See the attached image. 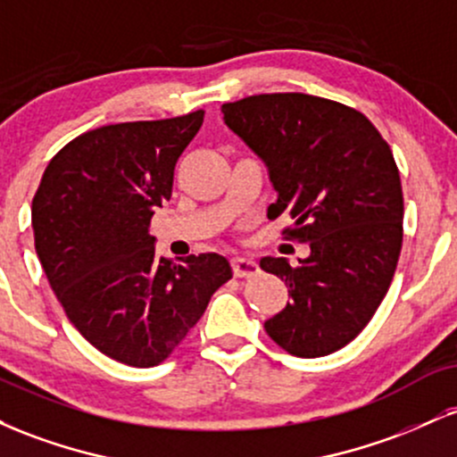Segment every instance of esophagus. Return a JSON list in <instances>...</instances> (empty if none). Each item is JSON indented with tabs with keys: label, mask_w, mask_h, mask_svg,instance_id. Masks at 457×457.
I'll return each mask as SVG.
<instances>
[{
	"label": "esophagus",
	"mask_w": 457,
	"mask_h": 457,
	"mask_svg": "<svg viewBox=\"0 0 457 457\" xmlns=\"http://www.w3.org/2000/svg\"><path fill=\"white\" fill-rule=\"evenodd\" d=\"M232 269L236 277H253L258 272V262L249 255H236L232 260Z\"/></svg>",
	"instance_id": "esophagus-1"
}]
</instances>
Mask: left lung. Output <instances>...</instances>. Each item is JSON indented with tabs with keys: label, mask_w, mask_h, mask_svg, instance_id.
I'll use <instances>...</instances> for the list:
<instances>
[{
	"label": "left lung",
	"mask_w": 457,
	"mask_h": 457,
	"mask_svg": "<svg viewBox=\"0 0 457 457\" xmlns=\"http://www.w3.org/2000/svg\"><path fill=\"white\" fill-rule=\"evenodd\" d=\"M221 112L269 170V219L287 212L290 234L309 243L296 266L260 260L290 287L266 333L303 359L335 353L367 327L400 258L403 197L389 144L356 109L309 94H258Z\"/></svg>",
	"instance_id": "obj_1"
}]
</instances>
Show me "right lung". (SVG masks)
Segmentation results:
<instances>
[{
    "label": "right lung",
    "mask_w": 457,
    "mask_h": 457,
    "mask_svg": "<svg viewBox=\"0 0 457 457\" xmlns=\"http://www.w3.org/2000/svg\"><path fill=\"white\" fill-rule=\"evenodd\" d=\"M202 122L199 109L87 130L51 159L31 202L36 253L57 301L94 348L124 365L165 361L232 279L219 253L156 258L148 229Z\"/></svg>",
    "instance_id": "add662e5"
}]
</instances>
